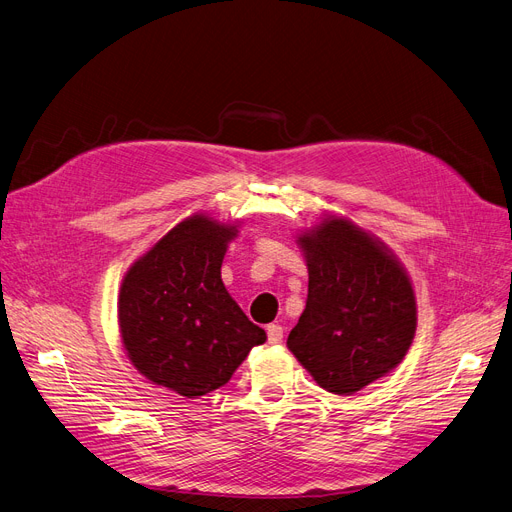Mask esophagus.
<instances>
[{"label": "esophagus", "mask_w": 512, "mask_h": 512, "mask_svg": "<svg viewBox=\"0 0 512 512\" xmlns=\"http://www.w3.org/2000/svg\"><path fill=\"white\" fill-rule=\"evenodd\" d=\"M282 337H284L282 326H278V324H270V326H268V341H270L272 345L282 343Z\"/></svg>", "instance_id": "esophagus-1"}]
</instances>
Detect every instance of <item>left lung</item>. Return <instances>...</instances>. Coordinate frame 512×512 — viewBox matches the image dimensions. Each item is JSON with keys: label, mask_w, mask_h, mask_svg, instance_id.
<instances>
[{"label": "left lung", "mask_w": 512, "mask_h": 512, "mask_svg": "<svg viewBox=\"0 0 512 512\" xmlns=\"http://www.w3.org/2000/svg\"><path fill=\"white\" fill-rule=\"evenodd\" d=\"M295 238L309 284L286 347L322 389L353 395L406 358L416 332L414 284L387 244L349 217L324 211Z\"/></svg>", "instance_id": "1"}]
</instances>
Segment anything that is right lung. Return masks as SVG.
<instances>
[{
    "label": "right lung",
    "mask_w": 512,
    "mask_h": 512,
    "mask_svg": "<svg viewBox=\"0 0 512 512\" xmlns=\"http://www.w3.org/2000/svg\"><path fill=\"white\" fill-rule=\"evenodd\" d=\"M242 221L194 213L129 265L119 288V337L131 366L186 399L226 385L265 330L221 280Z\"/></svg>",
    "instance_id": "add662e5"
}]
</instances>
